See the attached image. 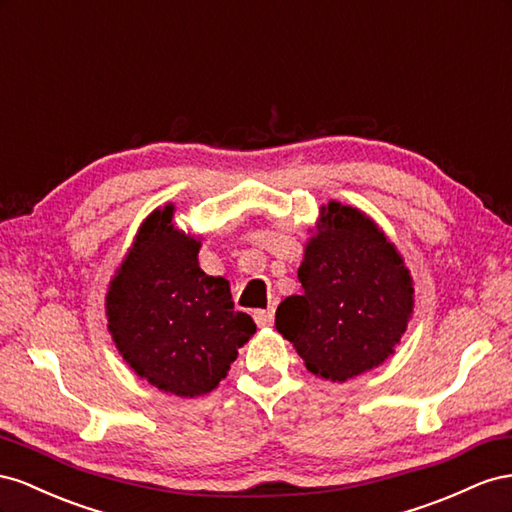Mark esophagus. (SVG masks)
Here are the masks:
<instances>
[{
	"mask_svg": "<svg viewBox=\"0 0 512 512\" xmlns=\"http://www.w3.org/2000/svg\"><path fill=\"white\" fill-rule=\"evenodd\" d=\"M253 319H255V324H257L259 328H268V326L274 324V309L255 311V313H253Z\"/></svg>",
	"mask_w": 512,
	"mask_h": 512,
	"instance_id": "esophagus-1",
	"label": "esophagus"
}]
</instances>
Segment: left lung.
I'll list each match as a JSON object with an SVG mask.
<instances>
[{
    "label": "left lung",
    "instance_id": "1",
    "mask_svg": "<svg viewBox=\"0 0 512 512\" xmlns=\"http://www.w3.org/2000/svg\"><path fill=\"white\" fill-rule=\"evenodd\" d=\"M311 231L302 291L279 304L274 326L313 375L347 382L394 354L414 313V281L397 246L358 208L328 201Z\"/></svg>",
    "mask_w": 512,
    "mask_h": 512
}]
</instances>
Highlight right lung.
<instances>
[{
    "mask_svg": "<svg viewBox=\"0 0 512 512\" xmlns=\"http://www.w3.org/2000/svg\"><path fill=\"white\" fill-rule=\"evenodd\" d=\"M173 203L141 223L109 281L107 328L141 379L175 397H201L227 375L257 326L233 311L229 281L199 268L201 240L173 223Z\"/></svg>",
    "mask_w": 512,
    "mask_h": 512,
    "instance_id": "obj_1",
    "label": "right lung"
}]
</instances>
